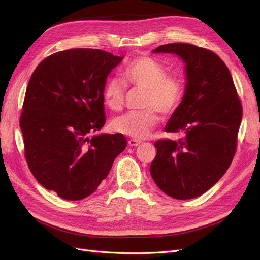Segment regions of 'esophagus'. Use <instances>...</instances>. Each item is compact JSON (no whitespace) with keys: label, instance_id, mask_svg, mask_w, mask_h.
<instances>
[{"label":"esophagus","instance_id":"1","mask_svg":"<svg viewBox=\"0 0 260 260\" xmlns=\"http://www.w3.org/2000/svg\"><path fill=\"white\" fill-rule=\"evenodd\" d=\"M128 143H129V145H130V146H135V147H137V146H139V145L141 144V141L136 140V139H131V140H129V141H128Z\"/></svg>","mask_w":260,"mask_h":260}]
</instances>
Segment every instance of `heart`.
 <instances>
[{"label":"heart","mask_w":260,"mask_h":260,"mask_svg":"<svg viewBox=\"0 0 260 260\" xmlns=\"http://www.w3.org/2000/svg\"><path fill=\"white\" fill-rule=\"evenodd\" d=\"M123 79L128 85L144 91L141 104L144 109L116 117L112 128L133 139L146 138L158 122L157 112L165 117L174 115L184 98L185 85L181 76L167 74L160 61L149 56L132 59L123 69ZM124 98V82L119 78H109L103 90L105 105L118 112L123 107Z\"/></svg>","instance_id":"1"}]
</instances>
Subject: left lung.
<instances>
[{"label": "left lung", "instance_id": "1", "mask_svg": "<svg viewBox=\"0 0 260 260\" xmlns=\"http://www.w3.org/2000/svg\"><path fill=\"white\" fill-rule=\"evenodd\" d=\"M154 53H174L185 62L186 88L165 131L178 141L155 142L151 176L177 200L198 198L216 184L237 151L243 108L229 68L216 53L190 43H169Z\"/></svg>", "mask_w": 260, "mask_h": 260}]
</instances>
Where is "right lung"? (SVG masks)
Returning <instances> with one entry per match:
<instances>
[{
  "label": "right lung",
  "instance_id": "obj_1",
  "mask_svg": "<svg viewBox=\"0 0 260 260\" xmlns=\"http://www.w3.org/2000/svg\"><path fill=\"white\" fill-rule=\"evenodd\" d=\"M123 57L96 49L54 53L29 80L19 125L30 171L68 201L88 198L127 146L121 133L89 137L105 124L106 78Z\"/></svg>",
  "mask_w": 260,
  "mask_h": 260
}]
</instances>
